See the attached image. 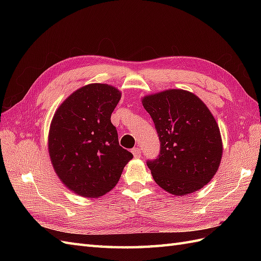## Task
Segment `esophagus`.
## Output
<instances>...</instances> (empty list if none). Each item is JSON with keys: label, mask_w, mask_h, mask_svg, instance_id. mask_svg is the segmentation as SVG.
<instances>
[{"label": "esophagus", "mask_w": 261, "mask_h": 261, "mask_svg": "<svg viewBox=\"0 0 261 261\" xmlns=\"http://www.w3.org/2000/svg\"><path fill=\"white\" fill-rule=\"evenodd\" d=\"M132 153L134 154V156L136 158V159H137V158H140V155H141V151H140L139 148H133Z\"/></svg>", "instance_id": "34e87169"}]
</instances>
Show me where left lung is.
Wrapping results in <instances>:
<instances>
[{"mask_svg":"<svg viewBox=\"0 0 261 261\" xmlns=\"http://www.w3.org/2000/svg\"><path fill=\"white\" fill-rule=\"evenodd\" d=\"M160 139V154L148 160L155 183L172 195L199 191L215 176L222 158L219 126L196 94L170 89L143 98Z\"/></svg>","mask_w":261,"mask_h":261,"instance_id":"obj_1","label":"left lung"}]
</instances>
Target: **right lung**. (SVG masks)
Segmentation results:
<instances>
[{"instance_id":"1","label":"right lung","mask_w":261,"mask_h":261,"mask_svg":"<svg viewBox=\"0 0 261 261\" xmlns=\"http://www.w3.org/2000/svg\"><path fill=\"white\" fill-rule=\"evenodd\" d=\"M121 92L107 84L82 87L55 112L49 130L51 162L69 191L98 198L117 184L133 154L118 144L111 114Z\"/></svg>"}]
</instances>
